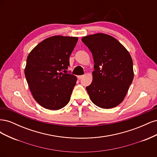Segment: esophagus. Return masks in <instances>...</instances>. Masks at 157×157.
<instances>
[{"label":"esophagus","mask_w":157,"mask_h":157,"mask_svg":"<svg viewBox=\"0 0 157 157\" xmlns=\"http://www.w3.org/2000/svg\"><path fill=\"white\" fill-rule=\"evenodd\" d=\"M83 77H84L83 75H79V76H78L77 78H78V80H81V79L83 78Z\"/></svg>","instance_id":"34e87169"}]
</instances>
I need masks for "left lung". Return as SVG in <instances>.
<instances>
[{"label": "left lung", "mask_w": 157, "mask_h": 157, "mask_svg": "<svg viewBox=\"0 0 157 157\" xmlns=\"http://www.w3.org/2000/svg\"><path fill=\"white\" fill-rule=\"evenodd\" d=\"M82 41L91 51L94 62L92 82L86 87L90 99L103 109L118 105L134 78L129 52L115 38L103 33L84 36Z\"/></svg>", "instance_id": "8db88e82"}]
</instances>
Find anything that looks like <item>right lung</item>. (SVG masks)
<instances>
[{"label": "right lung", "instance_id": "obj_1", "mask_svg": "<svg viewBox=\"0 0 157 157\" xmlns=\"http://www.w3.org/2000/svg\"><path fill=\"white\" fill-rule=\"evenodd\" d=\"M78 39L51 36L40 42L28 55L25 78L33 98L42 107L58 110L69 103L77 78L67 73V69Z\"/></svg>", "mask_w": 157, "mask_h": 157}]
</instances>
